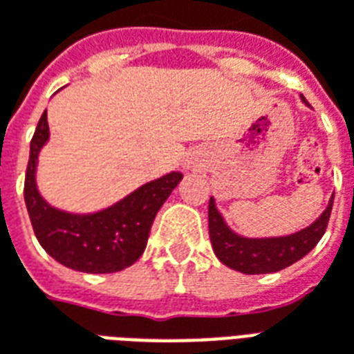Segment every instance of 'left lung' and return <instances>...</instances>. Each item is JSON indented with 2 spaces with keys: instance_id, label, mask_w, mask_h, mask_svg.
<instances>
[{
  "instance_id": "left-lung-1",
  "label": "left lung",
  "mask_w": 354,
  "mask_h": 354,
  "mask_svg": "<svg viewBox=\"0 0 354 354\" xmlns=\"http://www.w3.org/2000/svg\"><path fill=\"white\" fill-rule=\"evenodd\" d=\"M304 98V96H301ZM307 104V100L304 98ZM334 197L330 199L326 210L320 218L304 231H297L288 237L277 239H245L235 235L225 225L220 212L216 210L214 199L208 203V233L218 260L235 271L245 274H261L281 271L284 267L301 260L317 246L328 227V220L332 214Z\"/></svg>"
}]
</instances>
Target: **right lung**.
<instances>
[{
    "label": "right lung",
    "mask_w": 354,
    "mask_h": 354,
    "mask_svg": "<svg viewBox=\"0 0 354 354\" xmlns=\"http://www.w3.org/2000/svg\"><path fill=\"white\" fill-rule=\"evenodd\" d=\"M49 138L47 109L30 142L24 201L30 222L45 252L62 266L83 273H115L132 266L144 254L155 216L184 178L170 172L124 197L98 214L73 216L49 207L35 187V162Z\"/></svg>",
    "instance_id": "1"
}]
</instances>
